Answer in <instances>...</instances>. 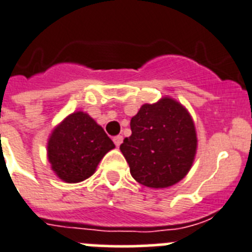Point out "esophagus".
<instances>
[{
    "label": "esophagus",
    "mask_w": 252,
    "mask_h": 252,
    "mask_svg": "<svg viewBox=\"0 0 252 252\" xmlns=\"http://www.w3.org/2000/svg\"><path fill=\"white\" fill-rule=\"evenodd\" d=\"M113 142H114V144L119 148L122 143H123V137H122V135H117V137L113 138Z\"/></svg>",
    "instance_id": "obj_1"
}]
</instances>
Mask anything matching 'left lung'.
<instances>
[{
  "label": "left lung",
  "mask_w": 252,
  "mask_h": 252,
  "mask_svg": "<svg viewBox=\"0 0 252 252\" xmlns=\"http://www.w3.org/2000/svg\"><path fill=\"white\" fill-rule=\"evenodd\" d=\"M130 129L121 152L134 179L154 189L184 179L197 147L194 122L184 105L170 97L143 104L131 118Z\"/></svg>",
  "instance_id": "8db88e82"
}]
</instances>
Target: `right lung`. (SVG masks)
Here are the masks:
<instances>
[{
	"label": "right lung",
	"instance_id": "add662e5",
	"mask_svg": "<svg viewBox=\"0 0 252 252\" xmlns=\"http://www.w3.org/2000/svg\"><path fill=\"white\" fill-rule=\"evenodd\" d=\"M115 145L104 129L84 112L65 117L49 135L47 157L52 170L65 183L88 179Z\"/></svg>",
	"mask_w": 252,
	"mask_h": 252
}]
</instances>
